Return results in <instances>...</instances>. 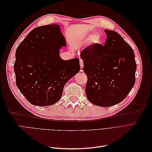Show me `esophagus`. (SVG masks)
<instances>
[{"label": "esophagus", "instance_id": "1", "mask_svg": "<svg viewBox=\"0 0 152 152\" xmlns=\"http://www.w3.org/2000/svg\"><path fill=\"white\" fill-rule=\"evenodd\" d=\"M80 68H82L84 66V63H83V60H82V59H80Z\"/></svg>", "mask_w": 152, "mask_h": 152}]
</instances>
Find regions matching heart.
Listing matches in <instances>:
<instances>
[{
	"instance_id": "heart-1",
	"label": "heart",
	"mask_w": 152,
	"mask_h": 152,
	"mask_svg": "<svg viewBox=\"0 0 152 152\" xmlns=\"http://www.w3.org/2000/svg\"><path fill=\"white\" fill-rule=\"evenodd\" d=\"M102 42V37L98 34H91L88 39H87V43L89 45H94L101 43Z\"/></svg>"
}]
</instances>
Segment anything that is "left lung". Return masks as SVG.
<instances>
[{
  "mask_svg": "<svg viewBox=\"0 0 152 152\" xmlns=\"http://www.w3.org/2000/svg\"><path fill=\"white\" fill-rule=\"evenodd\" d=\"M104 45H89L80 53L87 77V99L99 107H110L123 101L135 83L134 53L117 32L104 30Z\"/></svg>",
  "mask_w": 152,
  "mask_h": 152,
  "instance_id": "obj_1",
  "label": "left lung"
}]
</instances>
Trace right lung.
Returning <instances> with one entry per match:
<instances>
[{
    "label": "right lung",
    "mask_w": 152,
    "mask_h": 152,
    "mask_svg": "<svg viewBox=\"0 0 152 152\" xmlns=\"http://www.w3.org/2000/svg\"><path fill=\"white\" fill-rule=\"evenodd\" d=\"M66 40L56 24L32 30L18 45L14 65L18 88L31 104L45 107L61 99L64 86L80 69L79 59L64 60Z\"/></svg>",
    "instance_id": "obj_1"
}]
</instances>
